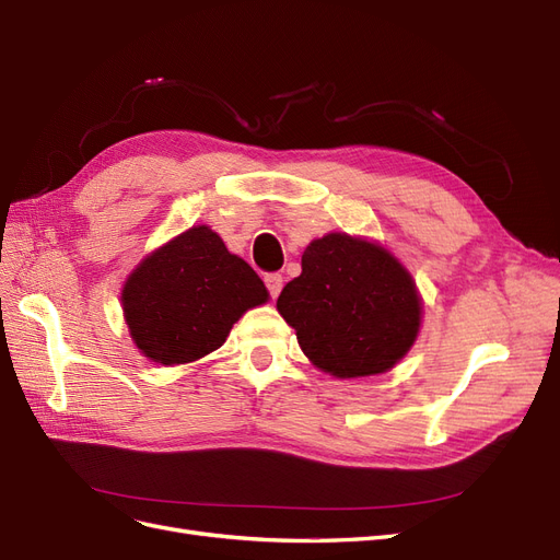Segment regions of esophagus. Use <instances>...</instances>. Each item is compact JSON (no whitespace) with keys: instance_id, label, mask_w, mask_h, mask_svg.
<instances>
[{"instance_id":"1","label":"esophagus","mask_w":560,"mask_h":560,"mask_svg":"<svg viewBox=\"0 0 560 560\" xmlns=\"http://www.w3.org/2000/svg\"><path fill=\"white\" fill-rule=\"evenodd\" d=\"M265 285H267L269 295H272V300H277L279 293H281V288H283V277L281 275H267Z\"/></svg>"}]
</instances>
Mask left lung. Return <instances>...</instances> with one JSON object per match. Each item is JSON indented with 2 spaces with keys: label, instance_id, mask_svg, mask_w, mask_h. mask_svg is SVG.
<instances>
[{
  "label": "left lung",
  "instance_id": "8db88e82",
  "mask_svg": "<svg viewBox=\"0 0 560 560\" xmlns=\"http://www.w3.org/2000/svg\"><path fill=\"white\" fill-rule=\"evenodd\" d=\"M302 353L337 378L385 374L416 343L422 298L378 242L327 233L302 254V275L277 300Z\"/></svg>",
  "mask_w": 560,
  "mask_h": 560
}]
</instances>
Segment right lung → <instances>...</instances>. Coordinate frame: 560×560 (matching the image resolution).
Returning <instances> with one entry per match:
<instances>
[{"label": "right lung", "mask_w": 560, "mask_h": 560, "mask_svg": "<svg viewBox=\"0 0 560 560\" xmlns=\"http://www.w3.org/2000/svg\"><path fill=\"white\" fill-rule=\"evenodd\" d=\"M267 300L254 267L228 252L210 225H194L154 248L121 288L136 348L165 366L210 355L248 308Z\"/></svg>", "instance_id": "1"}]
</instances>
